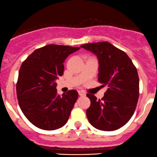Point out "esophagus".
<instances>
[{
	"mask_svg": "<svg viewBox=\"0 0 157 157\" xmlns=\"http://www.w3.org/2000/svg\"><path fill=\"white\" fill-rule=\"evenodd\" d=\"M78 95L80 96H85V93H84L83 90H79L78 91Z\"/></svg>",
	"mask_w": 157,
	"mask_h": 157,
	"instance_id": "esophagus-1",
	"label": "esophagus"
}]
</instances>
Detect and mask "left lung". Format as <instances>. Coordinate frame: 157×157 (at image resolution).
Segmentation results:
<instances>
[{"label":"left lung","instance_id":"1","mask_svg":"<svg viewBox=\"0 0 157 157\" xmlns=\"http://www.w3.org/2000/svg\"><path fill=\"white\" fill-rule=\"evenodd\" d=\"M94 53L98 61V81L107 91L101 100L87 94L90 106L86 111L88 121L96 129L112 131L131 119L140 93L136 68L124 52L107 41L80 46Z\"/></svg>","mask_w":157,"mask_h":157}]
</instances>
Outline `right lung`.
<instances>
[{
    "mask_svg": "<svg viewBox=\"0 0 157 157\" xmlns=\"http://www.w3.org/2000/svg\"><path fill=\"white\" fill-rule=\"evenodd\" d=\"M80 47L49 44L36 50L22 63L16 91L19 106L33 124L47 131L61 128L78 97L75 90L58 94L56 81L64 73L68 56Z\"/></svg>",
    "mask_w": 157,
    "mask_h": 157,
    "instance_id": "obj_1",
    "label": "right lung"
}]
</instances>
